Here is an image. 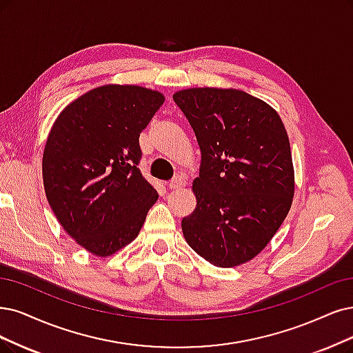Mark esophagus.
<instances>
[{
  "instance_id": "34e87169",
  "label": "esophagus",
  "mask_w": 353,
  "mask_h": 353,
  "mask_svg": "<svg viewBox=\"0 0 353 353\" xmlns=\"http://www.w3.org/2000/svg\"><path fill=\"white\" fill-rule=\"evenodd\" d=\"M185 186H186L185 179L183 177H176V179H173L172 181H170L168 189L170 190H180V189H183Z\"/></svg>"
}]
</instances>
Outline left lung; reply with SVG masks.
I'll return each mask as SVG.
<instances>
[{"mask_svg": "<svg viewBox=\"0 0 353 353\" xmlns=\"http://www.w3.org/2000/svg\"><path fill=\"white\" fill-rule=\"evenodd\" d=\"M201 148L186 243L206 262H250L288 215L295 174L290 138L270 104L239 88L193 87L173 94Z\"/></svg>", "mask_w": 353, "mask_h": 353, "instance_id": "8db88e82", "label": "left lung"}]
</instances>
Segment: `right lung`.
<instances>
[{
	"label": "right lung",
	"mask_w": 353,
	"mask_h": 353,
	"mask_svg": "<svg viewBox=\"0 0 353 353\" xmlns=\"http://www.w3.org/2000/svg\"><path fill=\"white\" fill-rule=\"evenodd\" d=\"M165 97L106 84L72 100L48 135L42 176L61 227L88 253L108 257L132 243L159 199L142 177L139 134Z\"/></svg>",
	"instance_id": "1"
}]
</instances>
